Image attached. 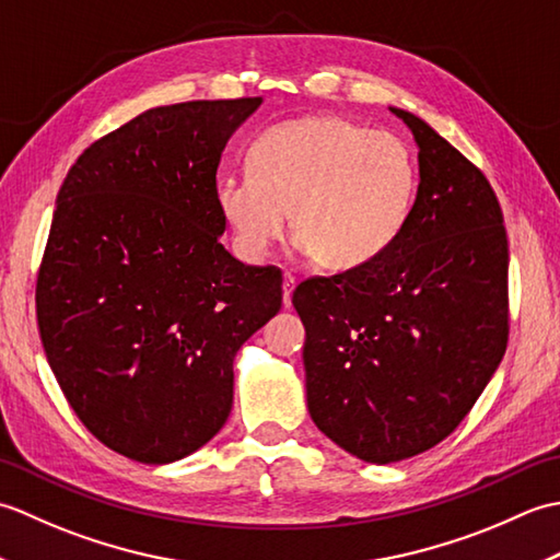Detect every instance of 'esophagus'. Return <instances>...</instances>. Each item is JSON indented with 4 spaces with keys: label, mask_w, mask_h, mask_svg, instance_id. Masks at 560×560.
Segmentation results:
<instances>
[{
    "label": "esophagus",
    "mask_w": 560,
    "mask_h": 560,
    "mask_svg": "<svg viewBox=\"0 0 560 560\" xmlns=\"http://www.w3.org/2000/svg\"><path fill=\"white\" fill-rule=\"evenodd\" d=\"M295 277H291V273H287V277H283V305L287 307H291V293H293V289H295Z\"/></svg>",
    "instance_id": "1"
}]
</instances>
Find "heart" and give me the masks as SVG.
Returning a JSON list of instances; mask_svg holds the SVG:
<instances>
[{
    "mask_svg": "<svg viewBox=\"0 0 560 560\" xmlns=\"http://www.w3.org/2000/svg\"><path fill=\"white\" fill-rule=\"evenodd\" d=\"M247 161L249 173L213 183L245 259H261L281 241L289 213L301 249L337 271L377 259L409 221L416 161L392 132L343 115H305L265 129Z\"/></svg>",
    "mask_w": 560,
    "mask_h": 560,
    "instance_id": "b5f03b06",
    "label": "heart"
}]
</instances>
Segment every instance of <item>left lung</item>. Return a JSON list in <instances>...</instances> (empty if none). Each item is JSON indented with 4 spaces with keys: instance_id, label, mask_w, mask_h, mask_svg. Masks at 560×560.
<instances>
[{
    "instance_id": "8db88e82",
    "label": "left lung",
    "mask_w": 560,
    "mask_h": 560,
    "mask_svg": "<svg viewBox=\"0 0 560 560\" xmlns=\"http://www.w3.org/2000/svg\"><path fill=\"white\" fill-rule=\"evenodd\" d=\"M419 189L377 259L293 291L315 425L349 455L389 464L445 440L508 347V235L483 173L407 110Z\"/></svg>"
}]
</instances>
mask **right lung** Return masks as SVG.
I'll return each instance as SVG.
<instances>
[{
  "instance_id": "right-lung-1",
  "label": "right lung",
  "mask_w": 560,
  "mask_h": 560,
  "mask_svg": "<svg viewBox=\"0 0 560 560\" xmlns=\"http://www.w3.org/2000/svg\"><path fill=\"white\" fill-rule=\"evenodd\" d=\"M261 98L137 115L81 153L38 271L43 349L69 407L144 464L192 455L233 407L237 349L281 307V271L221 245V153Z\"/></svg>"
}]
</instances>
